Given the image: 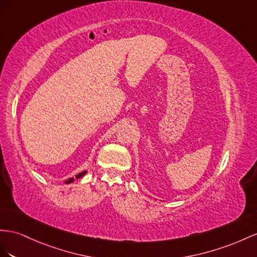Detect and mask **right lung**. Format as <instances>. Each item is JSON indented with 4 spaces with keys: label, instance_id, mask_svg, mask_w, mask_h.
I'll return each instance as SVG.
<instances>
[{
    "label": "right lung",
    "instance_id": "1",
    "mask_svg": "<svg viewBox=\"0 0 257 257\" xmlns=\"http://www.w3.org/2000/svg\"><path fill=\"white\" fill-rule=\"evenodd\" d=\"M85 174H87V172H82V173H80V174H78V175H76V176H75V178H74V177H72V178H69L67 181H66V183H70V182L74 181L75 179L81 178V177H82L83 175H85Z\"/></svg>",
    "mask_w": 257,
    "mask_h": 257
}]
</instances>
